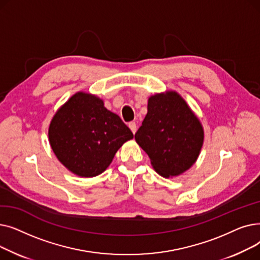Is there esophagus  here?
Wrapping results in <instances>:
<instances>
[{"instance_id":"esophagus-1","label":"esophagus","mask_w":260,"mask_h":260,"mask_svg":"<svg viewBox=\"0 0 260 260\" xmlns=\"http://www.w3.org/2000/svg\"><path fill=\"white\" fill-rule=\"evenodd\" d=\"M128 127L131 128V131L133 132V134H135L136 132H137V125H136L135 122H131L128 123Z\"/></svg>"}]
</instances>
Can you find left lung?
<instances>
[{
	"mask_svg": "<svg viewBox=\"0 0 260 260\" xmlns=\"http://www.w3.org/2000/svg\"><path fill=\"white\" fill-rule=\"evenodd\" d=\"M154 170L165 178L183 174L197 161L204 140L198 117L175 90L151 95L147 114L135 134Z\"/></svg>",
	"mask_w": 260,
	"mask_h": 260,
	"instance_id": "1",
	"label": "left lung"
}]
</instances>
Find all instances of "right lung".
Returning <instances> with one entry per match:
<instances>
[{
  "instance_id": "obj_1",
  "label": "right lung",
  "mask_w": 260,
  "mask_h": 260,
  "mask_svg": "<svg viewBox=\"0 0 260 260\" xmlns=\"http://www.w3.org/2000/svg\"><path fill=\"white\" fill-rule=\"evenodd\" d=\"M134 138L120 117L95 94L78 91L52 117L48 140L52 152L73 174L91 178L111 165L118 149Z\"/></svg>"
}]
</instances>
